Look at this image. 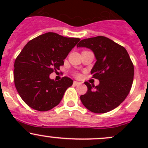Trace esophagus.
Returning <instances> with one entry per match:
<instances>
[{
	"instance_id": "esophagus-1",
	"label": "esophagus",
	"mask_w": 148,
	"mask_h": 148,
	"mask_svg": "<svg viewBox=\"0 0 148 148\" xmlns=\"http://www.w3.org/2000/svg\"><path fill=\"white\" fill-rule=\"evenodd\" d=\"M81 83L78 82V81H74V86H79V85H81Z\"/></svg>"
}]
</instances>
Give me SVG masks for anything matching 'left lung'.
I'll list each match as a JSON object with an SVG mask.
<instances>
[{
	"label": "left lung",
	"mask_w": 148,
	"mask_h": 148,
	"mask_svg": "<svg viewBox=\"0 0 148 148\" xmlns=\"http://www.w3.org/2000/svg\"><path fill=\"white\" fill-rule=\"evenodd\" d=\"M76 47H86L94 53L97 61L90 72L99 81L95 87L85 82L88 91L80 97L81 102L93 113L112 111L125 99L133 83L134 68L128 53L103 36L84 39Z\"/></svg>",
	"instance_id": "left-lung-1"
}]
</instances>
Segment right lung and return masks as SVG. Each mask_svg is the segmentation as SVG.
I'll use <instances>...</instances> for the list:
<instances>
[{"label": "right lung", "instance_id": "1", "mask_svg": "<svg viewBox=\"0 0 148 148\" xmlns=\"http://www.w3.org/2000/svg\"><path fill=\"white\" fill-rule=\"evenodd\" d=\"M79 41L49 32L23 47L14 62V81L20 97L30 108L47 111L59 104L73 81L64 76L56 81L49 75L63 65V60Z\"/></svg>", "mask_w": 148, "mask_h": 148}]
</instances>
